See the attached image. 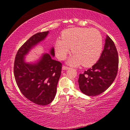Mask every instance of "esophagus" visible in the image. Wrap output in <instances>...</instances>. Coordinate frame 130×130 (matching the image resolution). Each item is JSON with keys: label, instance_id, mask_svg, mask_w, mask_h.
<instances>
[{"label": "esophagus", "instance_id": "1", "mask_svg": "<svg viewBox=\"0 0 130 130\" xmlns=\"http://www.w3.org/2000/svg\"><path fill=\"white\" fill-rule=\"evenodd\" d=\"M69 69V68L68 67H67V66H63L62 67V69L63 70H67V69Z\"/></svg>", "mask_w": 130, "mask_h": 130}]
</instances>
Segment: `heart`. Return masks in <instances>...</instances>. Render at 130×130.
<instances>
[{"instance_id":"obj_1","label":"heart","mask_w":130,"mask_h":130,"mask_svg":"<svg viewBox=\"0 0 130 130\" xmlns=\"http://www.w3.org/2000/svg\"><path fill=\"white\" fill-rule=\"evenodd\" d=\"M62 39H57L55 52L57 57L64 60L72 48L74 56L68 63L72 66L82 64L84 67H92L102 54L103 38L100 32L94 28L74 27L63 30Z\"/></svg>"}]
</instances>
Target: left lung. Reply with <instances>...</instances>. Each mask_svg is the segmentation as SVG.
Listing matches in <instances>:
<instances>
[{
	"instance_id": "obj_1",
	"label": "left lung",
	"mask_w": 130,
	"mask_h": 130,
	"mask_svg": "<svg viewBox=\"0 0 130 130\" xmlns=\"http://www.w3.org/2000/svg\"><path fill=\"white\" fill-rule=\"evenodd\" d=\"M119 67V57L113 41L107 37L99 60L91 68L79 74V88L84 94L96 96L106 91L115 80Z\"/></svg>"
}]
</instances>
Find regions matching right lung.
<instances>
[{
    "instance_id": "obj_1",
    "label": "right lung",
    "mask_w": 130,
    "mask_h": 130,
    "mask_svg": "<svg viewBox=\"0 0 130 130\" xmlns=\"http://www.w3.org/2000/svg\"><path fill=\"white\" fill-rule=\"evenodd\" d=\"M48 33L49 31L40 32L31 37L18 50L14 61V77L19 90L28 100L39 105H46L54 100L62 63L49 54H43L36 64L25 63L24 56ZM50 53L54 56L53 47Z\"/></svg>"
}]
</instances>
